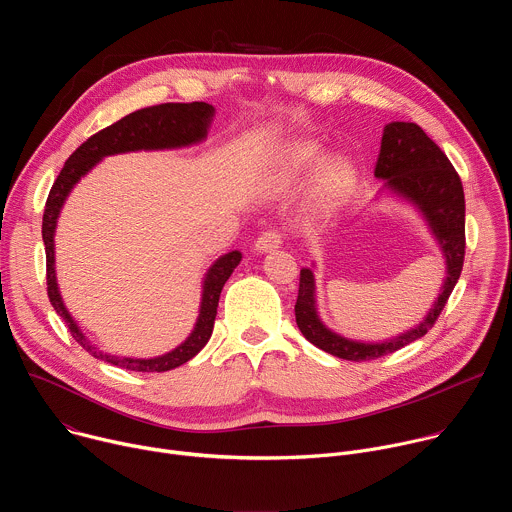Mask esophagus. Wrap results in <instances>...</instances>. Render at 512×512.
Masks as SVG:
<instances>
[{
	"mask_svg": "<svg viewBox=\"0 0 512 512\" xmlns=\"http://www.w3.org/2000/svg\"><path fill=\"white\" fill-rule=\"evenodd\" d=\"M279 245H281V235L275 233V231H267V233H263V235L255 241L253 251L263 255V253H271V251L279 249Z\"/></svg>",
	"mask_w": 512,
	"mask_h": 512,
	"instance_id": "1",
	"label": "esophagus"
}]
</instances>
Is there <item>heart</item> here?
Here are the masks:
<instances>
[{"instance_id":"1","label":"heart","mask_w":512,"mask_h":512,"mask_svg":"<svg viewBox=\"0 0 512 512\" xmlns=\"http://www.w3.org/2000/svg\"><path fill=\"white\" fill-rule=\"evenodd\" d=\"M322 143L314 139H296L287 143L277 154L273 180L281 186L296 184L304 178L314 164L322 158ZM360 172L354 160L346 154H332L324 158L312 174L306 208L316 218H328L336 214L356 194Z\"/></svg>"}]
</instances>
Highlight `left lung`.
Segmentation results:
<instances>
[{"label": "left lung", "mask_w": 512, "mask_h": 512, "mask_svg": "<svg viewBox=\"0 0 512 512\" xmlns=\"http://www.w3.org/2000/svg\"><path fill=\"white\" fill-rule=\"evenodd\" d=\"M375 178L383 180V194L413 206L429 229L437 249L446 263V277L435 302L413 328L377 342L354 340L328 328L318 312L316 300V263L300 271V291L296 302V322L300 332L314 346L344 360H373L395 352L417 338L425 336L442 314L452 289L456 287L466 253V202L458 172L437 148L425 131L415 123L393 121L385 125L381 139V154L375 168Z\"/></svg>", "instance_id": "left-lung-1"}]
</instances>
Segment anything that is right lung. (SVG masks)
Instances as JSON below:
<instances>
[{
  "mask_svg": "<svg viewBox=\"0 0 512 512\" xmlns=\"http://www.w3.org/2000/svg\"><path fill=\"white\" fill-rule=\"evenodd\" d=\"M214 117V107L208 103H164L156 107H145L135 113L125 115L117 123L105 127L103 131L89 137L77 152L72 154L64 168L60 170L56 182L46 200L44 216H42V241L46 247V283H48V298L56 314L66 322L72 338H75L87 352L95 358L115 364L119 369L135 371V373H166L180 364L188 362L196 356L206 342L210 340L218 298H221L223 285L241 263V251H229L212 261L202 277V294L198 318L188 334V338L172 348L166 354L152 358H131L117 356L97 348L81 330L77 320L72 318L64 300L60 296V287L56 281V257H54V235L60 218V210L81 178H85L101 160L107 156L129 154V152H162V150H180L198 145L206 139L210 123Z\"/></svg>",
  "mask_w": 512,
  "mask_h": 512,
  "instance_id": "add662e5",
  "label": "right lung"
}]
</instances>
